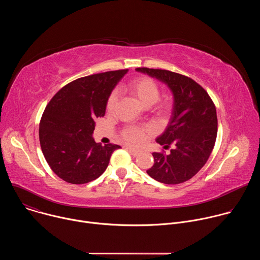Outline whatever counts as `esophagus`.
<instances>
[{
  "instance_id": "1",
  "label": "esophagus",
  "mask_w": 260,
  "mask_h": 260,
  "mask_svg": "<svg viewBox=\"0 0 260 260\" xmlns=\"http://www.w3.org/2000/svg\"><path fill=\"white\" fill-rule=\"evenodd\" d=\"M126 150H127L132 155H134V156H138V155L140 154V151L135 150V149H133V148H131V147H126Z\"/></svg>"
}]
</instances>
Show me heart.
<instances>
[{
  "label": "heart",
  "instance_id": "heart-1",
  "mask_svg": "<svg viewBox=\"0 0 260 260\" xmlns=\"http://www.w3.org/2000/svg\"><path fill=\"white\" fill-rule=\"evenodd\" d=\"M124 89L142 106L149 107L153 105L154 112L158 116H167L168 114H170L173 108V100L170 96L158 99L160 94V89L158 84L153 79L146 76L135 77L125 84ZM116 103L117 94L116 92H112L107 100V112H113ZM151 133L152 128L149 125H129L123 128V131L121 132V137L127 144L133 146H140L145 142L147 136L150 135Z\"/></svg>",
  "mask_w": 260,
  "mask_h": 260
}]
</instances>
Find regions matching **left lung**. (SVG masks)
Wrapping results in <instances>:
<instances>
[{"label": "left lung", "mask_w": 260, "mask_h": 260, "mask_svg": "<svg viewBox=\"0 0 260 260\" xmlns=\"http://www.w3.org/2000/svg\"><path fill=\"white\" fill-rule=\"evenodd\" d=\"M165 82L173 92V113L165 133L156 139L171 153L153 152L154 165L147 174L165 184L191 179L207 162L217 137L216 107L208 92L193 79L161 69L138 68Z\"/></svg>", "instance_id": "left-lung-1"}]
</instances>
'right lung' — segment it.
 I'll use <instances>...</instances> for the list:
<instances>
[{"label":"right lung","instance_id":"1","mask_svg":"<svg viewBox=\"0 0 260 260\" xmlns=\"http://www.w3.org/2000/svg\"><path fill=\"white\" fill-rule=\"evenodd\" d=\"M127 70L109 71L74 80L60 88L46 106L39 125L44 157L54 174L71 184L99 178L120 146L94 142L96 118Z\"/></svg>","mask_w":260,"mask_h":260}]
</instances>
